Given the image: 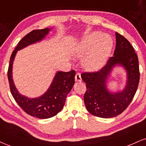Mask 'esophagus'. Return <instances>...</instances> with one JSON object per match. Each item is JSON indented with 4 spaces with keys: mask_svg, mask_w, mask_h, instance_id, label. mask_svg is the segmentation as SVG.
Listing matches in <instances>:
<instances>
[{
    "mask_svg": "<svg viewBox=\"0 0 146 146\" xmlns=\"http://www.w3.org/2000/svg\"><path fill=\"white\" fill-rule=\"evenodd\" d=\"M75 80H76V82L81 81L82 78H81V75H80V73H76V76H75Z\"/></svg>",
    "mask_w": 146,
    "mask_h": 146,
    "instance_id": "34e87169",
    "label": "esophagus"
}]
</instances>
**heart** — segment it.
<instances>
[{
  "instance_id": "b5f03b06",
  "label": "heart",
  "mask_w": 146,
  "mask_h": 146,
  "mask_svg": "<svg viewBox=\"0 0 146 146\" xmlns=\"http://www.w3.org/2000/svg\"><path fill=\"white\" fill-rule=\"evenodd\" d=\"M112 40L110 36L100 32H91L84 37L74 50V55L82 57L84 67L96 70L102 67L110 53Z\"/></svg>"
}]
</instances>
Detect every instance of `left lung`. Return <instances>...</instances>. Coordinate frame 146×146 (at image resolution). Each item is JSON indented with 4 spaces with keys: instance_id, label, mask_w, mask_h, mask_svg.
<instances>
[{
    "instance_id": "1",
    "label": "left lung",
    "mask_w": 146,
    "mask_h": 146,
    "mask_svg": "<svg viewBox=\"0 0 146 146\" xmlns=\"http://www.w3.org/2000/svg\"><path fill=\"white\" fill-rule=\"evenodd\" d=\"M116 48L113 56L100 70L81 75L87 91L84 102L89 113L95 116L109 118L121 114L133 98L139 81V61L137 54L127 39L116 32ZM120 66L125 70L127 80L125 88L111 92L107 83L113 69Z\"/></svg>"
}]
</instances>
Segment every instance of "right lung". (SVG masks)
Segmentation results:
<instances>
[{"label": "right lung", "instance_id": "obj_1", "mask_svg": "<svg viewBox=\"0 0 146 146\" xmlns=\"http://www.w3.org/2000/svg\"><path fill=\"white\" fill-rule=\"evenodd\" d=\"M52 28L33 30L19 41L11 54L7 74L11 92L18 105L28 114L42 119L51 118L63 109L67 95L74 84L76 72L74 70L68 72L57 71L46 92L40 97L30 98L21 95L16 88L13 79V64L18 51L40 42Z\"/></svg>", "mask_w": 146, "mask_h": 146}]
</instances>
